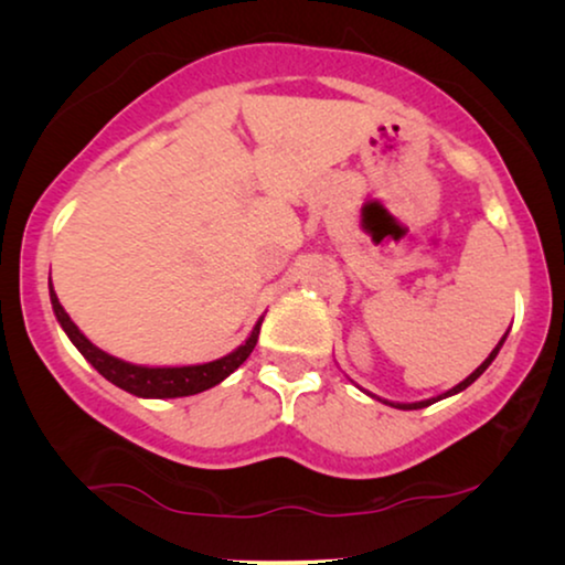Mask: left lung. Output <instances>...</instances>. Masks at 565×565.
Wrapping results in <instances>:
<instances>
[{"label":"left lung","instance_id":"8db88e82","mask_svg":"<svg viewBox=\"0 0 565 565\" xmlns=\"http://www.w3.org/2000/svg\"><path fill=\"white\" fill-rule=\"evenodd\" d=\"M504 339H507V334H504V337H501V342H499L497 347H493V352L489 354V358H486V360L481 362V365H478V367L473 370V373H470V375L466 377V381H462V383H458V385H455V388H450V391H447V393H443V396H437V398H427V401H419V404H391V406H396V408H404V412H408V408H424V406L435 404V401H439V398L455 396V393L466 391V388H468V385H470V383H473V381H478V377H481V375H483V370L491 365V362H493V358H497V354H499V350H501V344H504ZM385 404H388V401H385Z\"/></svg>","mask_w":565,"mask_h":565}]
</instances>
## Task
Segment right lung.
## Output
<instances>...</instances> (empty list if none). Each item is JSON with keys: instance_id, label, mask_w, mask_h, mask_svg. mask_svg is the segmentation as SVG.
<instances>
[{"instance_id": "add662e5", "label": "right lung", "mask_w": 565, "mask_h": 565, "mask_svg": "<svg viewBox=\"0 0 565 565\" xmlns=\"http://www.w3.org/2000/svg\"><path fill=\"white\" fill-rule=\"evenodd\" d=\"M51 303H53V313H56L58 323L66 331V337L72 339L76 350L84 354V360H87L99 375L118 385V388L134 393V396H141V398L195 396V393L207 391V388H213V385H218L221 381H226V377L234 373V370L252 354L254 344H257V339H259V327H262V319H259L257 327H254V331L249 334V339H246L238 350H234L221 360L205 362V365L143 367V365H130V362H122L118 358H113V354L97 350V347L82 334L79 327L68 319V313L64 311V306L58 303L53 288H51Z\"/></svg>"}]
</instances>
